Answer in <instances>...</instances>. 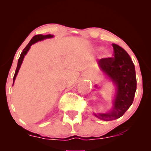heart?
I'll list each match as a JSON object with an SVG mask.
<instances>
[{
  "instance_id": "1",
  "label": "heart",
  "mask_w": 151,
  "mask_h": 151,
  "mask_svg": "<svg viewBox=\"0 0 151 151\" xmlns=\"http://www.w3.org/2000/svg\"><path fill=\"white\" fill-rule=\"evenodd\" d=\"M99 50H102V47H99ZM106 56L107 57H110L111 56V54L109 53V52H106Z\"/></svg>"
}]
</instances>
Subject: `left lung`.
<instances>
[{
  "label": "left lung",
  "mask_w": 151,
  "mask_h": 151,
  "mask_svg": "<svg viewBox=\"0 0 151 151\" xmlns=\"http://www.w3.org/2000/svg\"><path fill=\"white\" fill-rule=\"evenodd\" d=\"M114 58L98 60L100 69L110 78L116 86L113 107L111 111L93 115L103 121H112L124 115L133 101L136 90L135 66L129 54L116 44H112Z\"/></svg>",
  "instance_id": "obj_1"
}]
</instances>
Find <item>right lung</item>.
<instances>
[{
  "mask_svg": "<svg viewBox=\"0 0 151 151\" xmlns=\"http://www.w3.org/2000/svg\"><path fill=\"white\" fill-rule=\"evenodd\" d=\"M51 37H53V35H35L34 37H32V39H31L30 42H29L28 44H27V45L25 47V49L22 50V52L21 53V55H20V58L18 59V65H17L16 70H15L14 77H13V84H14L15 77H16L17 74H18V71H19V70H20V66H21L22 63V61H23V59H24V58H25L26 54H27V52H28V50H30L31 45L35 44V42H38V41H41V40H44V39H47V38H51Z\"/></svg>",
  "mask_w": 151,
  "mask_h": 151,
  "instance_id": "1",
  "label": "right lung"
}]
</instances>
